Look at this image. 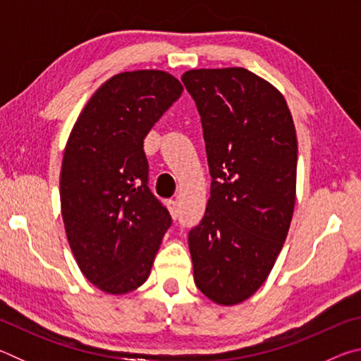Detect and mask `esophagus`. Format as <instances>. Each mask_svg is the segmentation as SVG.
Wrapping results in <instances>:
<instances>
[{"instance_id":"34e87169","label":"esophagus","mask_w":361,"mask_h":361,"mask_svg":"<svg viewBox=\"0 0 361 361\" xmlns=\"http://www.w3.org/2000/svg\"><path fill=\"white\" fill-rule=\"evenodd\" d=\"M167 209L170 210V215H172L173 218H178V202L173 199H169L167 200Z\"/></svg>"}]
</instances>
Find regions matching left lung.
Masks as SVG:
<instances>
[{"instance_id":"1","label":"left lung","mask_w":361,"mask_h":361,"mask_svg":"<svg viewBox=\"0 0 361 361\" xmlns=\"http://www.w3.org/2000/svg\"><path fill=\"white\" fill-rule=\"evenodd\" d=\"M202 122L212 176L205 215L189 231L194 282L213 302L245 301L288 234L298 142L282 94L245 68L181 76Z\"/></svg>"}]
</instances>
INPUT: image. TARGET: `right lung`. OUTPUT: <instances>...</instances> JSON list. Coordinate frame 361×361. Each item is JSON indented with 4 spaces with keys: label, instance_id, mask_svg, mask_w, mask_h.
<instances>
[{
    "label": "right lung",
    "instance_id": "right-lung-1",
    "mask_svg": "<svg viewBox=\"0 0 361 361\" xmlns=\"http://www.w3.org/2000/svg\"><path fill=\"white\" fill-rule=\"evenodd\" d=\"M181 92L166 71L121 73L92 95L70 133L60 173L65 231L81 272L105 293L143 285L172 226L148 186L143 140Z\"/></svg>",
    "mask_w": 361,
    "mask_h": 361
}]
</instances>
